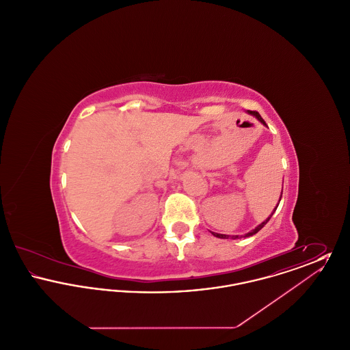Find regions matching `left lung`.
<instances>
[{"mask_svg": "<svg viewBox=\"0 0 350 350\" xmlns=\"http://www.w3.org/2000/svg\"><path fill=\"white\" fill-rule=\"evenodd\" d=\"M250 114H253V116H254V117L257 118V119H258V120H260V122H261V123H264V124H265V126H267V123H265V120H264V119H262V118H261V116H260V114H258V113H257V111H250ZM278 204H280V203H278ZM277 207H278V206H277ZM277 207H275V208H277ZM274 211H275V210H274ZM273 214H274V213H271V215H273ZM271 215H270V217H267V220H265V221H262V223H261V224H260V226H257V227H256V228H254V230H253V231H250V233H247V234H245V236H244V237H248V236H252V234H254V233H257L258 232V231H260V230H261V228H262V227H264V226H265V224H267V221H269V220H270V217H271ZM213 234H214V236H217V237H219V239H230V237H231V239H239V236H228V234H221V233H215V232H213Z\"/></svg>", "mask_w": 350, "mask_h": 350, "instance_id": "1", "label": "left lung"}]
</instances>
